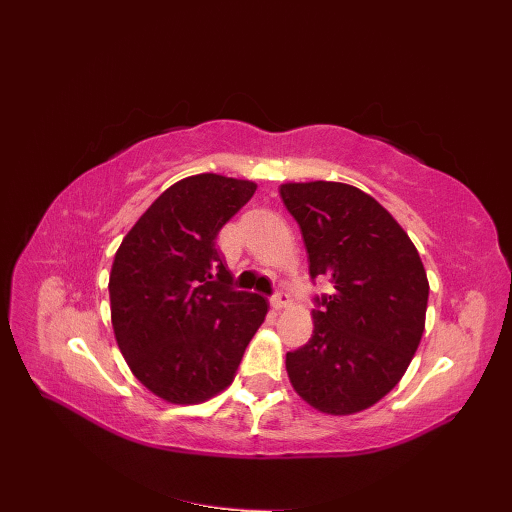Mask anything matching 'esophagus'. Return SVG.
Wrapping results in <instances>:
<instances>
[{"label":"esophagus","instance_id":"1","mask_svg":"<svg viewBox=\"0 0 512 512\" xmlns=\"http://www.w3.org/2000/svg\"><path fill=\"white\" fill-rule=\"evenodd\" d=\"M270 304H272L274 310H285L291 304V295L285 293V291H278L270 297Z\"/></svg>","mask_w":512,"mask_h":512}]
</instances>
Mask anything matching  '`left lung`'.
Here are the masks:
<instances>
[{"label": "left lung", "mask_w": 512, "mask_h": 512, "mask_svg": "<svg viewBox=\"0 0 512 512\" xmlns=\"http://www.w3.org/2000/svg\"><path fill=\"white\" fill-rule=\"evenodd\" d=\"M310 276L329 278L316 295L308 344L287 352L295 392L331 415L363 411L401 382L420 346L428 278L409 236L358 187L335 181L282 183Z\"/></svg>", "instance_id": "8db88e82"}]
</instances>
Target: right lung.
I'll use <instances>...</instances> for the list:
<instances>
[{
	"label": "right lung",
	"instance_id": "right-lung-1",
	"mask_svg": "<svg viewBox=\"0 0 512 512\" xmlns=\"http://www.w3.org/2000/svg\"><path fill=\"white\" fill-rule=\"evenodd\" d=\"M253 181L194 175L170 185L126 234L109 274L111 325L137 380L194 405L232 384L268 314V299L234 291L217 249L221 227Z\"/></svg>",
	"mask_w": 512,
	"mask_h": 512
}]
</instances>
